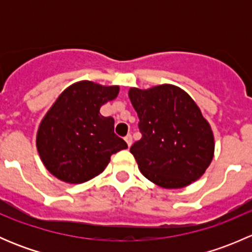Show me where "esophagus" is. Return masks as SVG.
Listing matches in <instances>:
<instances>
[{
	"label": "esophagus",
	"instance_id": "1",
	"mask_svg": "<svg viewBox=\"0 0 252 252\" xmlns=\"http://www.w3.org/2000/svg\"><path fill=\"white\" fill-rule=\"evenodd\" d=\"M124 140H126V144H128V146H129V147H130V146H131V144H133V138H131L130 134H128V135H126V138H124Z\"/></svg>",
	"mask_w": 252,
	"mask_h": 252
}]
</instances>
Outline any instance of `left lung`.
Instances as JSON below:
<instances>
[{
	"mask_svg": "<svg viewBox=\"0 0 252 252\" xmlns=\"http://www.w3.org/2000/svg\"><path fill=\"white\" fill-rule=\"evenodd\" d=\"M129 98L142 135L130 152L144 177L164 189L199 179L213 158L215 138L195 101L171 84L130 88Z\"/></svg>",
	"mask_w": 252,
	"mask_h": 252,
	"instance_id": "obj_1",
	"label": "left lung"
}]
</instances>
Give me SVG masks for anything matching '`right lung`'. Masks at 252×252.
<instances>
[{"label": "right lung", "mask_w": 252, "mask_h": 252, "mask_svg": "<svg viewBox=\"0 0 252 252\" xmlns=\"http://www.w3.org/2000/svg\"><path fill=\"white\" fill-rule=\"evenodd\" d=\"M119 86L83 80L68 86L40 123L36 147L42 163L57 179L80 184L102 173L111 156L128 147L114 134V119L100 113Z\"/></svg>", "instance_id": "right-lung-1"}]
</instances>
